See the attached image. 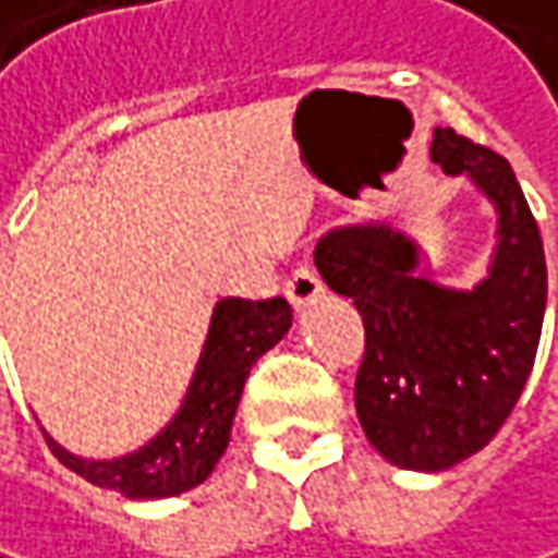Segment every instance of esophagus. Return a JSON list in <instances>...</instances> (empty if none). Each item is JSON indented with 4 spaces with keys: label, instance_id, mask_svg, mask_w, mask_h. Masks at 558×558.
<instances>
[{
    "label": "esophagus",
    "instance_id": "esophagus-1",
    "mask_svg": "<svg viewBox=\"0 0 558 558\" xmlns=\"http://www.w3.org/2000/svg\"><path fill=\"white\" fill-rule=\"evenodd\" d=\"M319 296H323V280H319V275H316L313 268L300 265V268L290 275V280H287V300H290V306H293V310H306V306H313Z\"/></svg>",
    "mask_w": 558,
    "mask_h": 558
}]
</instances>
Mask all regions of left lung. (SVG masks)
I'll return each mask as SVG.
<instances>
[{"instance_id":"obj_1","label":"left lung","mask_w":558,"mask_h":558,"mask_svg":"<svg viewBox=\"0 0 558 558\" xmlns=\"http://www.w3.org/2000/svg\"><path fill=\"white\" fill-rule=\"evenodd\" d=\"M430 162L466 175L498 214L488 271L470 290L430 280L422 245L389 223L329 229L316 268L364 319L354 405L383 460L440 473L498 434L531 377L546 258L527 197L508 159L437 128Z\"/></svg>"}]
</instances>
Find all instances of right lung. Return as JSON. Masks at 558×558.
<instances>
[{
  "mask_svg": "<svg viewBox=\"0 0 558 558\" xmlns=\"http://www.w3.org/2000/svg\"><path fill=\"white\" fill-rule=\"evenodd\" d=\"M290 323V303L280 296L258 303L242 296L220 300L181 409L166 428L140 450L114 460L76 457L44 430L53 457L82 480L124 498H172L201 485L227 450L252 364L278 344Z\"/></svg>",
  "mask_w": 558,
  "mask_h": 558,
  "instance_id": "add662e5",
  "label": "right lung"
}]
</instances>
